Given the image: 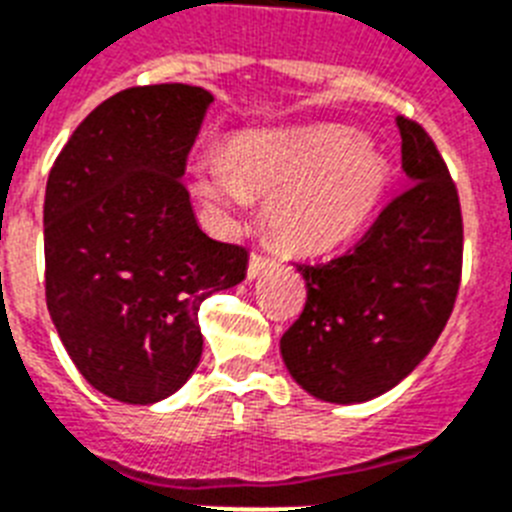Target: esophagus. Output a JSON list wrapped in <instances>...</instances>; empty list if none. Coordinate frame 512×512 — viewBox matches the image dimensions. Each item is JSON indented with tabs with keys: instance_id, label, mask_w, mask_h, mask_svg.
<instances>
[{
	"instance_id": "34e87169",
	"label": "esophagus",
	"mask_w": 512,
	"mask_h": 512,
	"mask_svg": "<svg viewBox=\"0 0 512 512\" xmlns=\"http://www.w3.org/2000/svg\"><path fill=\"white\" fill-rule=\"evenodd\" d=\"M272 264L274 259H269V256H264V253L259 251H253L251 259H248V277H259V274L266 272Z\"/></svg>"
}]
</instances>
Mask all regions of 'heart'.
<instances>
[{
  "instance_id": "heart-1",
  "label": "heart",
  "mask_w": 512,
  "mask_h": 512,
  "mask_svg": "<svg viewBox=\"0 0 512 512\" xmlns=\"http://www.w3.org/2000/svg\"><path fill=\"white\" fill-rule=\"evenodd\" d=\"M388 183V165L352 129L246 134L230 155L196 168L199 194L217 212H246L251 196H272L269 225L292 248H326L365 222Z\"/></svg>"
}]
</instances>
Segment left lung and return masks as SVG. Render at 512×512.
<instances>
[{
    "label": "left lung",
    "mask_w": 512,
    "mask_h": 512,
    "mask_svg": "<svg viewBox=\"0 0 512 512\" xmlns=\"http://www.w3.org/2000/svg\"><path fill=\"white\" fill-rule=\"evenodd\" d=\"M396 124L412 183L347 251L300 261L308 295L279 344L292 378L334 404L375 399L404 381L443 334L461 287L456 181L417 121Z\"/></svg>",
    "instance_id": "8db88e82"
}]
</instances>
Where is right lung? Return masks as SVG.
Here are the masks:
<instances>
[{"instance_id": "1", "label": "right lung", "mask_w": 512, "mask_h": 512, "mask_svg": "<svg viewBox=\"0 0 512 512\" xmlns=\"http://www.w3.org/2000/svg\"><path fill=\"white\" fill-rule=\"evenodd\" d=\"M209 103L181 82L121 90L48 173V313L85 381L124 404H155L189 381L199 305L246 277V248L202 233L181 181Z\"/></svg>"}]
</instances>
